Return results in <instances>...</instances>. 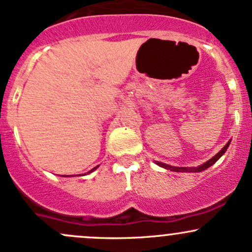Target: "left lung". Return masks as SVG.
<instances>
[{
	"label": "left lung",
	"mask_w": 252,
	"mask_h": 252,
	"mask_svg": "<svg viewBox=\"0 0 252 252\" xmlns=\"http://www.w3.org/2000/svg\"><path fill=\"white\" fill-rule=\"evenodd\" d=\"M229 143H231V140L228 141L227 143H226L225 146H223V148H221V151L219 152V153L215 154L214 157L211 158V159L208 160V161H206L204 164L200 165V166L197 167H178V166H171V165H167V164H164V162H160V161H156L157 165H159L160 167H164L166 168V170H171L173 171V172H202V171L207 170L208 167H211L213 164H215V162L218 161V160L220 159L221 157L225 154V152L227 151Z\"/></svg>",
	"instance_id": "1"
}]
</instances>
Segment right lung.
<instances>
[{
    "mask_svg": "<svg viewBox=\"0 0 252 252\" xmlns=\"http://www.w3.org/2000/svg\"><path fill=\"white\" fill-rule=\"evenodd\" d=\"M98 167H99V166H95V167H93V168H92V170H91V171H90V172H87V173H91V172H93V171H95V170H96V168H98ZM85 175H86V173H85ZM82 176H84V175H82Z\"/></svg>",
    "mask_w": 252,
    "mask_h": 252,
    "instance_id": "add662e5",
    "label": "right lung"
}]
</instances>
